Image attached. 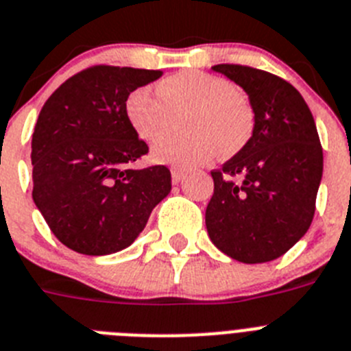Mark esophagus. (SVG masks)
<instances>
[{
  "label": "esophagus",
  "mask_w": 351,
  "mask_h": 351,
  "mask_svg": "<svg viewBox=\"0 0 351 351\" xmlns=\"http://www.w3.org/2000/svg\"><path fill=\"white\" fill-rule=\"evenodd\" d=\"M185 171H187L185 167L173 166L171 167V178H173V182H180V180H182V176L185 175Z\"/></svg>",
  "instance_id": "1"
}]
</instances>
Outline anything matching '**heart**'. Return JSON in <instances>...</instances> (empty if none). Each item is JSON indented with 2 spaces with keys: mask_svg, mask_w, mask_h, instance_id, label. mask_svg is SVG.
Instances as JSON below:
<instances>
[{
  "mask_svg": "<svg viewBox=\"0 0 351 351\" xmlns=\"http://www.w3.org/2000/svg\"><path fill=\"white\" fill-rule=\"evenodd\" d=\"M136 88L125 100V117L139 139L154 143L185 110L189 132L168 136L154 146V157L162 162L201 164L219 154L234 155L254 132L256 114L245 91L230 79L203 70H182L157 84Z\"/></svg>",
  "mask_w": 351,
  "mask_h": 351,
  "instance_id": "heart-1",
  "label": "heart"
}]
</instances>
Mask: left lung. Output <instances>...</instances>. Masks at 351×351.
I'll list each match as a JSON object with an SVG mask.
<instances>
[{
  "label": "left lung",
  "instance_id": "8db88e82",
  "mask_svg": "<svg viewBox=\"0 0 351 351\" xmlns=\"http://www.w3.org/2000/svg\"><path fill=\"white\" fill-rule=\"evenodd\" d=\"M247 91L254 132L221 169L205 212L215 247L242 263L272 261L302 239L316 210L323 150L306 100L288 81L234 63L213 66Z\"/></svg>",
  "mask_w": 351,
  "mask_h": 351
}]
</instances>
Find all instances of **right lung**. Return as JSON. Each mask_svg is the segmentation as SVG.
Masks as SVG:
<instances>
[{
  "label": "right lung",
  "instance_id": "obj_1",
  "mask_svg": "<svg viewBox=\"0 0 351 351\" xmlns=\"http://www.w3.org/2000/svg\"><path fill=\"white\" fill-rule=\"evenodd\" d=\"M160 70L93 65L45 100L32 139L33 201L63 245L86 256L129 247L171 191L166 166L134 169L148 154L125 117L130 91Z\"/></svg>",
  "mask_w": 351,
  "mask_h": 351
}]
</instances>
